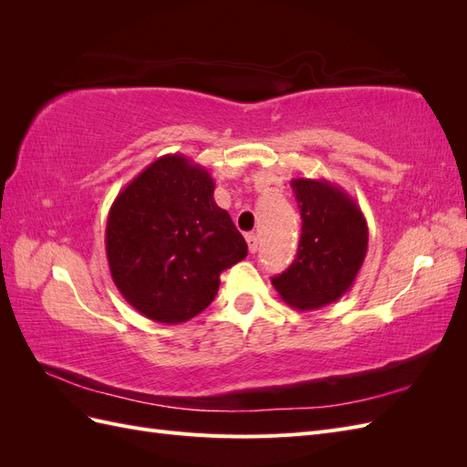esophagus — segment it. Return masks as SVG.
<instances>
[{
    "instance_id": "34e87169",
    "label": "esophagus",
    "mask_w": 467,
    "mask_h": 467,
    "mask_svg": "<svg viewBox=\"0 0 467 467\" xmlns=\"http://www.w3.org/2000/svg\"><path fill=\"white\" fill-rule=\"evenodd\" d=\"M245 242H247V247H249L251 253H255L259 249V237L255 234H247Z\"/></svg>"
}]
</instances>
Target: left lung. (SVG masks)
<instances>
[{
	"label": "left lung",
	"instance_id": "8db88e82",
	"mask_svg": "<svg viewBox=\"0 0 467 467\" xmlns=\"http://www.w3.org/2000/svg\"><path fill=\"white\" fill-rule=\"evenodd\" d=\"M302 216L296 259L273 278L280 298L307 312L337 302L355 282L368 251V225L360 206L325 179H292Z\"/></svg>",
	"mask_w": 467,
	"mask_h": 467
}]
</instances>
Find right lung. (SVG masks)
Here are the masks:
<instances>
[{"instance_id":"add662e5","label":"right lung","mask_w":467,"mask_h":467,"mask_svg":"<svg viewBox=\"0 0 467 467\" xmlns=\"http://www.w3.org/2000/svg\"><path fill=\"white\" fill-rule=\"evenodd\" d=\"M105 247L124 300L169 325L199 316L216 298L222 271L247 257L210 173L181 153L155 160L119 192Z\"/></svg>"}]
</instances>
